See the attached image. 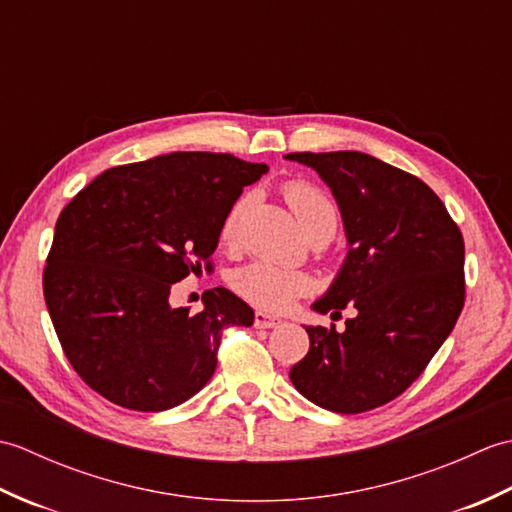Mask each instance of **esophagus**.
<instances>
[{"label": "esophagus", "instance_id": "obj_1", "mask_svg": "<svg viewBox=\"0 0 512 512\" xmlns=\"http://www.w3.org/2000/svg\"><path fill=\"white\" fill-rule=\"evenodd\" d=\"M281 323V319L277 317H270L266 312H255V328L259 330H270V328H277Z\"/></svg>", "mask_w": 512, "mask_h": 512}]
</instances>
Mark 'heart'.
<instances>
[{"label": "heart", "mask_w": 512, "mask_h": 512, "mask_svg": "<svg viewBox=\"0 0 512 512\" xmlns=\"http://www.w3.org/2000/svg\"><path fill=\"white\" fill-rule=\"evenodd\" d=\"M286 200L295 213L297 222L301 224L303 233L310 235L321 226L336 228V209L325 193L308 182H288L286 184ZM248 206V195L239 198L231 211L226 213L222 222V237L231 242L237 235L239 220ZM231 286L239 297H244L253 306L268 312H286L299 297L308 295L312 290V279L301 273V270L284 268L270 262H250L237 268L231 275Z\"/></svg>", "instance_id": "1"}]
</instances>
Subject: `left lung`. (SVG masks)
Instances as JSON below:
<instances>
[{
	"mask_svg": "<svg viewBox=\"0 0 512 512\" xmlns=\"http://www.w3.org/2000/svg\"><path fill=\"white\" fill-rule=\"evenodd\" d=\"M319 173L343 217L347 255L314 312L356 317L306 325L310 350L290 369L301 396L363 413L400 396L447 341L464 306V239L447 206L411 173L361 151L288 154Z\"/></svg>",
	"mask_w": 512,
	"mask_h": 512,
	"instance_id": "8db88e82",
	"label": "left lung"
}]
</instances>
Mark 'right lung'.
I'll list each match as a JSON object with an SVG mask.
<instances>
[{
    "mask_svg": "<svg viewBox=\"0 0 512 512\" xmlns=\"http://www.w3.org/2000/svg\"><path fill=\"white\" fill-rule=\"evenodd\" d=\"M266 165L211 151H173L103 171L61 211L43 297L65 356L114 405L165 411L209 383L226 325H253L231 290L204 308H173L171 286L200 270L222 222Z\"/></svg>",
    "mask_w": 512,
    "mask_h": 512,
    "instance_id": "right-lung-1",
    "label": "right lung"
}]
</instances>
